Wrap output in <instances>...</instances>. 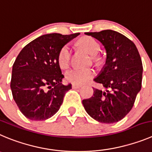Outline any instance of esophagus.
<instances>
[{"label":"esophagus","mask_w":152,"mask_h":152,"mask_svg":"<svg viewBox=\"0 0 152 152\" xmlns=\"http://www.w3.org/2000/svg\"><path fill=\"white\" fill-rule=\"evenodd\" d=\"M72 87H73V88H79L82 87V85L76 84V83H73V84L72 85Z\"/></svg>","instance_id":"obj_1"}]
</instances>
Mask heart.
Listing matches in <instances>:
<instances>
[{
    "instance_id": "obj_1",
    "label": "heart",
    "mask_w": 152,
    "mask_h": 152,
    "mask_svg": "<svg viewBox=\"0 0 152 152\" xmlns=\"http://www.w3.org/2000/svg\"><path fill=\"white\" fill-rule=\"evenodd\" d=\"M79 43L90 55L95 56L100 50V45L96 39L91 37H86L80 39ZM71 57V49L69 45H64L60 49L58 55V62L62 69L69 66ZM94 75V72L90 68H73L66 73V79L76 84H81L87 82Z\"/></svg>"
}]
</instances>
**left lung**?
Segmentation results:
<instances>
[{
  "mask_svg": "<svg viewBox=\"0 0 152 152\" xmlns=\"http://www.w3.org/2000/svg\"><path fill=\"white\" fill-rule=\"evenodd\" d=\"M100 41L104 46V66L94 78L104 90L94 88V94L83 100L88 114L106 124L118 122L125 117L134 106L140 91L142 64L135 44L113 30L85 33Z\"/></svg>",
  "mask_w": 152,
  "mask_h": 152,
  "instance_id": "left-lung-1",
  "label": "left lung"
}]
</instances>
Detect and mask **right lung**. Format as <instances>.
I'll list each match as a JSON object with an SVG mask.
<instances>
[{"instance_id": "right-lung-1", "label": "right lung", "mask_w": 152, "mask_h": 152, "mask_svg": "<svg viewBox=\"0 0 152 152\" xmlns=\"http://www.w3.org/2000/svg\"><path fill=\"white\" fill-rule=\"evenodd\" d=\"M79 35L49 34L26 45L12 69V97L22 114L33 121H43L58 111L72 85H62L64 78L58 55L64 45Z\"/></svg>"}]
</instances>
